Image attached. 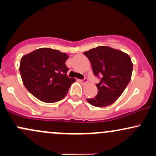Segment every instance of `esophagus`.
Here are the masks:
<instances>
[{"label":"esophagus","mask_w":156,"mask_h":156,"mask_svg":"<svg viewBox=\"0 0 156 156\" xmlns=\"http://www.w3.org/2000/svg\"><path fill=\"white\" fill-rule=\"evenodd\" d=\"M80 82H81L82 83H87V82H88V80H87V78H84L83 80H80Z\"/></svg>","instance_id":"34e87169"}]
</instances>
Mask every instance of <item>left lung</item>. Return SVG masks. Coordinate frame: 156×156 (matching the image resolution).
<instances>
[{"label": "left lung", "instance_id": "8db88e82", "mask_svg": "<svg viewBox=\"0 0 156 156\" xmlns=\"http://www.w3.org/2000/svg\"><path fill=\"white\" fill-rule=\"evenodd\" d=\"M92 64L95 76H101V81L96 84L98 94L87 99L95 107H106L114 103L124 92L131 79L133 63L127 53L108 47L99 46L84 52Z\"/></svg>", "mask_w": 156, "mask_h": 156}]
</instances>
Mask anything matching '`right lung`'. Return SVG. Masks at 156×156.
I'll return each instance as SVG.
<instances>
[{
	"mask_svg": "<svg viewBox=\"0 0 156 156\" xmlns=\"http://www.w3.org/2000/svg\"><path fill=\"white\" fill-rule=\"evenodd\" d=\"M69 55L57 50L42 48L21 58L20 73L25 87L44 103L62 100L76 80L68 78L65 62Z\"/></svg>",
	"mask_w": 156,
	"mask_h": 156,
	"instance_id": "1",
	"label": "right lung"
}]
</instances>
